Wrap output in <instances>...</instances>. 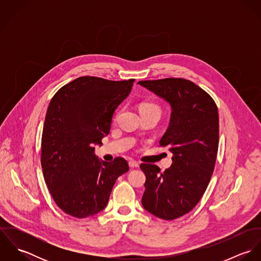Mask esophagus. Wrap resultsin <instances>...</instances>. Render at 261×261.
Segmentation results:
<instances>
[{
	"instance_id": "esophagus-1",
	"label": "esophagus",
	"mask_w": 261,
	"mask_h": 261,
	"mask_svg": "<svg viewBox=\"0 0 261 261\" xmlns=\"http://www.w3.org/2000/svg\"><path fill=\"white\" fill-rule=\"evenodd\" d=\"M128 165H129V167H130V168H138V167L140 166V163H139V162H137V161L132 160V161H129V162H128Z\"/></svg>"
}]
</instances>
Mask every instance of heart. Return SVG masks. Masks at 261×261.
Listing matches in <instances>:
<instances>
[{
	"mask_svg": "<svg viewBox=\"0 0 261 261\" xmlns=\"http://www.w3.org/2000/svg\"><path fill=\"white\" fill-rule=\"evenodd\" d=\"M140 111H141V112H155L159 115H161V113H162L161 107L158 103L151 102V101H145V102L141 103Z\"/></svg>",
	"mask_w": 261,
	"mask_h": 261,
	"instance_id": "1",
	"label": "heart"
}]
</instances>
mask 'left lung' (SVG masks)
Here are the masks:
<instances>
[{"instance_id": "8db88e82", "label": "left lung", "mask_w": 261, "mask_h": 261, "mask_svg": "<svg viewBox=\"0 0 261 261\" xmlns=\"http://www.w3.org/2000/svg\"><path fill=\"white\" fill-rule=\"evenodd\" d=\"M139 84L172 107L170 124L160 147L173 153L165 172L141 164L146 175L144 208L164 219H177L198 204L212 177L219 145V115L214 99L185 78L143 80Z\"/></svg>"}]
</instances>
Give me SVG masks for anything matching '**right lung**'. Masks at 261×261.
<instances>
[{
	"instance_id": "add662e5",
	"label": "right lung",
	"mask_w": 261,
	"mask_h": 261,
	"mask_svg": "<svg viewBox=\"0 0 261 261\" xmlns=\"http://www.w3.org/2000/svg\"><path fill=\"white\" fill-rule=\"evenodd\" d=\"M135 79L112 81L82 76L52 97L43 126L41 166L57 206L75 218L103 210L116 179L128 171L123 158L99 162L93 145L110 134L115 109Z\"/></svg>"
}]
</instances>
